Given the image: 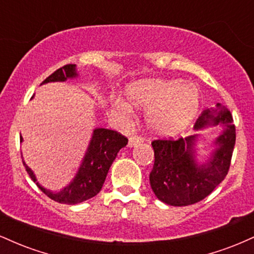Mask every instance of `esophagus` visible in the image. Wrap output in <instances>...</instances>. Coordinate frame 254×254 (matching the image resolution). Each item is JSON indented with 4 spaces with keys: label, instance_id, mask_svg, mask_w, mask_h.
I'll return each instance as SVG.
<instances>
[{
    "label": "esophagus",
    "instance_id": "1",
    "mask_svg": "<svg viewBox=\"0 0 254 254\" xmlns=\"http://www.w3.org/2000/svg\"><path fill=\"white\" fill-rule=\"evenodd\" d=\"M142 142H143V139H142L141 137H138V136L130 137L129 142H127V147H129V148H133V147H136V145L141 144Z\"/></svg>",
    "mask_w": 254,
    "mask_h": 254
}]
</instances>
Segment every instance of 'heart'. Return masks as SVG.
I'll use <instances>...</instances> for the list:
<instances>
[{
    "instance_id": "1",
    "label": "heart",
    "mask_w": 254,
    "mask_h": 254,
    "mask_svg": "<svg viewBox=\"0 0 254 254\" xmlns=\"http://www.w3.org/2000/svg\"><path fill=\"white\" fill-rule=\"evenodd\" d=\"M127 101L119 100L124 113L132 111L131 105L145 111L149 129L160 136H176L196 117L200 104V93L196 84L179 80H143L127 88Z\"/></svg>"
}]
</instances>
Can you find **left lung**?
<instances>
[{"instance_id": "left-lung-1", "label": "left lung", "mask_w": 254, "mask_h": 254, "mask_svg": "<svg viewBox=\"0 0 254 254\" xmlns=\"http://www.w3.org/2000/svg\"><path fill=\"white\" fill-rule=\"evenodd\" d=\"M220 125V135L213 140V149L205 160L197 159L200 131ZM198 132L178 141L157 139L154 149V167L150 172L151 190L161 202L186 206L202 200L228 173L235 145V127L232 115L221 104L202 112L193 127Z\"/></svg>"}]
</instances>
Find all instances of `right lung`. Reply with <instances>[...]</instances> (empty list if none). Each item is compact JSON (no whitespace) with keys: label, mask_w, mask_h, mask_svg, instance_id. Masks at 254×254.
<instances>
[{"label":"right lung","mask_w":254,"mask_h":254,"mask_svg":"<svg viewBox=\"0 0 254 254\" xmlns=\"http://www.w3.org/2000/svg\"><path fill=\"white\" fill-rule=\"evenodd\" d=\"M76 77H78L76 64H68L57 69L42 84L49 82H65L69 78L72 80ZM22 141L24 138L20 136V142ZM127 144V138H125L117 131L104 129V127H97L93 130L88 148L84 153L76 174L72 178L71 182L64 186L61 191H51L40 185L34 172L26 165L24 159H22V162L28 176L46 196L58 203L77 204L97 196L100 192L111 165L117 157L119 150Z\"/></svg>","instance_id":"add662e5"}]
</instances>
